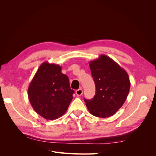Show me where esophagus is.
I'll return each mask as SVG.
<instances>
[{
  "label": "esophagus",
  "mask_w": 156,
  "mask_h": 156,
  "mask_svg": "<svg viewBox=\"0 0 156 156\" xmlns=\"http://www.w3.org/2000/svg\"><path fill=\"white\" fill-rule=\"evenodd\" d=\"M75 94H77V96H81L82 94H83V90L82 89H78V90H77L76 91H75Z\"/></svg>",
  "instance_id": "1"
}]
</instances>
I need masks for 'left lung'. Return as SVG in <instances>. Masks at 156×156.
<instances>
[{"label":"left lung","mask_w":156,"mask_h":156,"mask_svg":"<svg viewBox=\"0 0 156 156\" xmlns=\"http://www.w3.org/2000/svg\"><path fill=\"white\" fill-rule=\"evenodd\" d=\"M96 86V94L92 100L84 99L91 115L107 118L115 115L126 100L130 81L126 70L107 55L89 62Z\"/></svg>","instance_id":"8db88e82"}]
</instances>
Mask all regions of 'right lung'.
<instances>
[{
    "label": "right lung",
    "instance_id": "add662e5",
    "mask_svg": "<svg viewBox=\"0 0 156 156\" xmlns=\"http://www.w3.org/2000/svg\"><path fill=\"white\" fill-rule=\"evenodd\" d=\"M58 64L42 63L28 88V96L34 111L46 120H53L66 112L74 90L69 79Z\"/></svg>",
    "mask_w": 156,
    "mask_h": 156
}]
</instances>
